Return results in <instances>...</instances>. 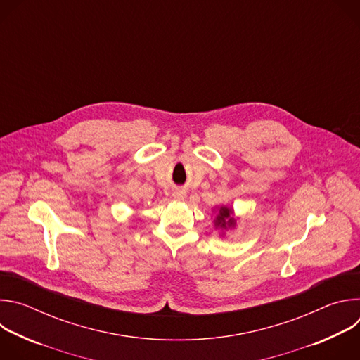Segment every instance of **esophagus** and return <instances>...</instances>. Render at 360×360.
Here are the masks:
<instances>
[{"mask_svg":"<svg viewBox=\"0 0 360 360\" xmlns=\"http://www.w3.org/2000/svg\"><path fill=\"white\" fill-rule=\"evenodd\" d=\"M174 198H175L176 200H182V199L185 198V192H184V191H175V192H174Z\"/></svg>","mask_w":360,"mask_h":360,"instance_id":"esophagus-1","label":"esophagus"}]
</instances>
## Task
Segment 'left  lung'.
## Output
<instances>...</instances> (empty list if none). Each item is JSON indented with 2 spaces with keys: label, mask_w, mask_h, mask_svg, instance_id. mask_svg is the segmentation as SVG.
Returning <instances> with one entry per match:
<instances>
[{
  "label": "left lung",
  "mask_w": 360,
  "mask_h": 360,
  "mask_svg": "<svg viewBox=\"0 0 360 360\" xmlns=\"http://www.w3.org/2000/svg\"><path fill=\"white\" fill-rule=\"evenodd\" d=\"M232 210L226 208V207H221L219 208V212L217 215V219H215V226L217 228H221V229H226V228H232L235 226L236 221L235 218L232 217Z\"/></svg>",
  "instance_id": "left-lung-1"
}]
</instances>
